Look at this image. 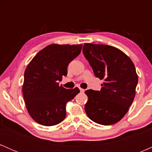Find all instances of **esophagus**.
Returning <instances> with one entry per match:
<instances>
[{"instance_id": "obj_1", "label": "esophagus", "mask_w": 152, "mask_h": 152, "mask_svg": "<svg viewBox=\"0 0 152 152\" xmlns=\"http://www.w3.org/2000/svg\"><path fill=\"white\" fill-rule=\"evenodd\" d=\"M79 89H80V91L81 92V93H83V92H84V89H83V88H79Z\"/></svg>"}]
</instances>
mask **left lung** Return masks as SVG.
Listing matches in <instances>:
<instances>
[{
	"label": "left lung",
	"instance_id": "1",
	"mask_svg": "<svg viewBox=\"0 0 152 152\" xmlns=\"http://www.w3.org/2000/svg\"><path fill=\"white\" fill-rule=\"evenodd\" d=\"M83 53L97 78L104 79L102 89L87 90L85 111L102 125L119 121L133 102L138 83L135 66L121 50L109 45L84 43Z\"/></svg>",
	"mask_w": 152,
	"mask_h": 152
}]
</instances>
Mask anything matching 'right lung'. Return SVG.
Returning <instances> with one entry per match:
<instances>
[{"mask_svg": "<svg viewBox=\"0 0 152 152\" xmlns=\"http://www.w3.org/2000/svg\"><path fill=\"white\" fill-rule=\"evenodd\" d=\"M82 45L50 44L40 50L26 67L23 94L31 118L43 126H54L66 118V105L80 91L58 83L67 75L69 63L81 53Z\"/></svg>", "mask_w": 152, "mask_h": 152, "instance_id": "add662e5", "label": "right lung"}]
</instances>
